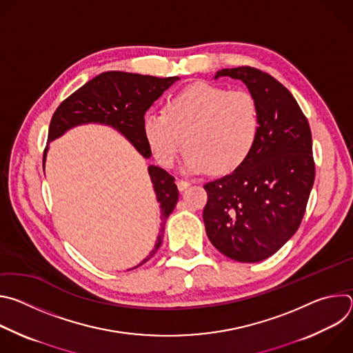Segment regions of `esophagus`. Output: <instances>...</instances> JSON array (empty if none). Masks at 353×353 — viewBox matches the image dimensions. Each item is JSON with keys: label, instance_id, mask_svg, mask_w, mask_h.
Listing matches in <instances>:
<instances>
[{"label": "esophagus", "instance_id": "esophagus-1", "mask_svg": "<svg viewBox=\"0 0 353 353\" xmlns=\"http://www.w3.org/2000/svg\"><path fill=\"white\" fill-rule=\"evenodd\" d=\"M176 184H177V188L180 190V191H184L185 188H188L190 187V181H187V180H177L176 181Z\"/></svg>", "mask_w": 353, "mask_h": 353}]
</instances>
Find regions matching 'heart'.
Returning <instances> with one entry per match:
<instances>
[{"label":"heart","instance_id":"b5f03b06","mask_svg":"<svg viewBox=\"0 0 353 353\" xmlns=\"http://www.w3.org/2000/svg\"><path fill=\"white\" fill-rule=\"evenodd\" d=\"M142 132L154 158L165 168L173 166L184 141L188 172L210 168L214 173H229L256 146L260 109L247 90L196 82L172 96L165 112H148Z\"/></svg>","mask_w":353,"mask_h":353}]
</instances>
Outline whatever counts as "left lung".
Returning a JSON list of instances; mask_svg holds the SVG:
<instances>
[{
  "label": "left lung",
  "mask_w": 353,
  "mask_h": 353,
  "mask_svg": "<svg viewBox=\"0 0 353 353\" xmlns=\"http://www.w3.org/2000/svg\"><path fill=\"white\" fill-rule=\"evenodd\" d=\"M245 83L260 109L254 149L230 174L207 183L203 218L211 243L226 257L259 263L296 233L306 212L316 168L312 131L292 93L253 67L216 72Z\"/></svg>",
  "instance_id": "8db88e82"
}]
</instances>
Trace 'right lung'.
<instances>
[{
  "label": "right lung",
  "instance_id": "1",
  "mask_svg": "<svg viewBox=\"0 0 353 353\" xmlns=\"http://www.w3.org/2000/svg\"><path fill=\"white\" fill-rule=\"evenodd\" d=\"M179 79V77L158 78L121 71L102 72L75 90L57 108L50 121L47 141L52 142L70 128L81 124H106L121 132L143 158H149L150 149L142 132L143 116L155 100ZM46 155L47 148L44 149L43 166ZM148 173L152 180L158 203H161L162 223L154 250L139 265L152 259L159 250L166 219L179 201V190L173 176L158 166H149Z\"/></svg>",
  "mask_w": 353,
  "mask_h": 353
}]
</instances>
